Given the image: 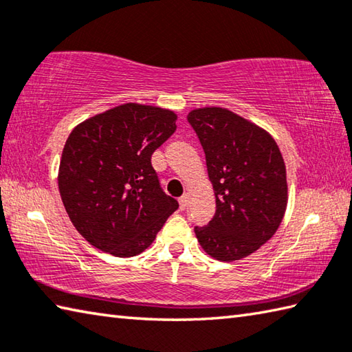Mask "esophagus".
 <instances>
[{
  "mask_svg": "<svg viewBox=\"0 0 352 352\" xmlns=\"http://www.w3.org/2000/svg\"><path fill=\"white\" fill-rule=\"evenodd\" d=\"M178 203H180V209H186L189 204V194H183L180 197V200H178Z\"/></svg>",
  "mask_w": 352,
  "mask_h": 352,
  "instance_id": "obj_1",
  "label": "esophagus"
}]
</instances>
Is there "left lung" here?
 <instances>
[{
	"instance_id": "obj_1",
	"label": "left lung",
	"mask_w": 352,
	"mask_h": 352,
	"mask_svg": "<svg viewBox=\"0 0 352 352\" xmlns=\"http://www.w3.org/2000/svg\"><path fill=\"white\" fill-rule=\"evenodd\" d=\"M206 155L215 194L208 226H195L204 252L220 261L245 258L270 240L287 204L286 168L265 129L223 107L188 115Z\"/></svg>"
}]
</instances>
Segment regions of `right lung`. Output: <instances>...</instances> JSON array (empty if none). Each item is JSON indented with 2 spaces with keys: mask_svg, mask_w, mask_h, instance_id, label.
<instances>
[{
  "mask_svg": "<svg viewBox=\"0 0 352 352\" xmlns=\"http://www.w3.org/2000/svg\"><path fill=\"white\" fill-rule=\"evenodd\" d=\"M175 121L169 109L126 103L70 132L60 162V195L76 231L100 251L138 255L178 209L151 164L175 132Z\"/></svg>",
  "mask_w": 352,
  "mask_h": 352,
  "instance_id": "right-lung-1",
  "label": "right lung"
}]
</instances>
